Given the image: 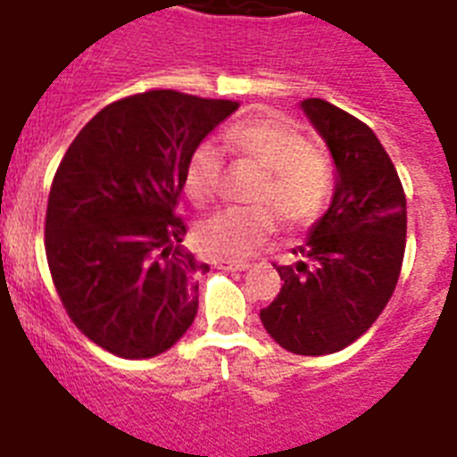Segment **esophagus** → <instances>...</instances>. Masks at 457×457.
Wrapping results in <instances>:
<instances>
[{"label":"esophagus","mask_w":457,"mask_h":457,"mask_svg":"<svg viewBox=\"0 0 457 457\" xmlns=\"http://www.w3.org/2000/svg\"><path fill=\"white\" fill-rule=\"evenodd\" d=\"M217 266L219 269H228V271H245V269H250L247 262H238V259H219Z\"/></svg>","instance_id":"obj_1"}]
</instances>
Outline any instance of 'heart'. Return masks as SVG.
Here are the masks:
<instances>
[{"instance_id": "b5f03b06", "label": "heart", "mask_w": 457, "mask_h": 457, "mask_svg": "<svg viewBox=\"0 0 457 457\" xmlns=\"http://www.w3.org/2000/svg\"><path fill=\"white\" fill-rule=\"evenodd\" d=\"M231 153L266 170L254 200L269 207H226L195 226V243L205 254L221 259L245 257L276 228V212L290 226H306L320 217L332 193V165L312 145L295 122L283 118H252L226 131ZM224 170L221 153L212 141L191 151L184 167V188L193 203H207L217 193ZM274 209L271 211L270 207Z\"/></svg>"}]
</instances>
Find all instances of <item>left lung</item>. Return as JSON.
<instances>
[{"label":"left lung","mask_w":457,"mask_h":457,"mask_svg":"<svg viewBox=\"0 0 457 457\" xmlns=\"http://www.w3.org/2000/svg\"><path fill=\"white\" fill-rule=\"evenodd\" d=\"M335 165L326 214L309 228L297 264L276 266L283 287L259 319L283 349L323 356L373 326L392 297L406 250V195L373 129L323 98H304Z\"/></svg>","instance_id":"obj_1"}]
</instances>
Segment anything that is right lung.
<instances>
[{
  "mask_svg": "<svg viewBox=\"0 0 457 457\" xmlns=\"http://www.w3.org/2000/svg\"><path fill=\"white\" fill-rule=\"evenodd\" d=\"M238 111L158 89L105 105L56 170L46 207V262L65 312L120 359H153L184 337L210 266L174 214L191 151Z\"/></svg>",
  "mask_w": 457,
  "mask_h": 457,
  "instance_id": "right-lung-1",
  "label": "right lung"
}]
</instances>
